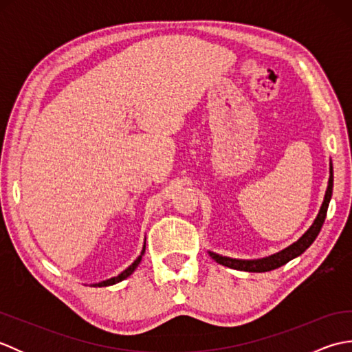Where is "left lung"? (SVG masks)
Returning <instances> with one entry per match:
<instances>
[{"label":"left lung","mask_w":352,"mask_h":352,"mask_svg":"<svg viewBox=\"0 0 352 352\" xmlns=\"http://www.w3.org/2000/svg\"><path fill=\"white\" fill-rule=\"evenodd\" d=\"M330 180H328V188H327V193L324 198L322 207H320L318 218L313 222V226L309 228L307 233H305L300 241L295 242L294 245H290L289 248H286L284 251L274 254L271 257L261 258V260H234V258H228V257H222L218 256V254L210 252V256L213 260L218 261L219 265L228 266L231 269H237V271H246V272H267L272 271V269L280 267L283 265H286L287 261H290L292 258H295L302 254L309 246L315 242V239L318 237L320 228L324 226L325 216H327V210H328V204H330V199L333 195V166L330 168Z\"/></svg>","instance_id":"left-lung-1"}]
</instances>
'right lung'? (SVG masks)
<instances>
[{"instance_id":"right-lung-1","label":"right lung","mask_w":352,"mask_h":352,"mask_svg":"<svg viewBox=\"0 0 352 352\" xmlns=\"http://www.w3.org/2000/svg\"><path fill=\"white\" fill-rule=\"evenodd\" d=\"M144 252H145V246H144V251H142V254H144ZM140 260H142V256H139L136 260H134V263H133L130 267H126L124 272H121V274H119L118 276H113V278H110V280H107V281L98 283V284H96V286H98V287H102V286H111V284H116V283H119V281L125 280L126 276H130V275L134 272V269H136V267L139 266Z\"/></svg>"}]
</instances>
